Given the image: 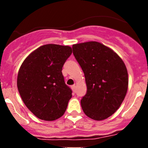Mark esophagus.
I'll list each match as a JSON object with an SVG mask.
<instances>
[{"instance_id": "34e87169", "label": "esophagus", "mask_w": 148, "mask_h": 148, "mask_svg": "<svg viewBox=\"0 0 148 148\" xmlns=\"http://www.w3.org/2000/svg\"><path fill=\"white\" fill-rule=\"evenodd\" d=\"M71 89H72V90H73V92H75V84H74V85H72V86H71Z\"/></svg>"}]
</instances>
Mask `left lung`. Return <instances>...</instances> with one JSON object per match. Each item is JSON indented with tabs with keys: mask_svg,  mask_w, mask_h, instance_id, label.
Here are the masks:
<instances>
[{
	"mask_svg": "<svg viewBox=\"0 0 148 148\" xmlns=\"http://www.w3.org/2000/svg\"><path fill=\"white\" fill-rule=\"evenodd\" d=\"M73 53L85 77L87 91L81 105L86 116L103 120L120 107L128 88V74L122 59L97 41L72 46Z\"/></svg>",
	"mask_w": 148,
	"mask_h": 148,
	"instance_id": "obj_1",
	"label": "left lung"
}]
</instances>
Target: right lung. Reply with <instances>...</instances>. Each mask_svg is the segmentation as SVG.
<instances>
[{
	"label": "right lung",
	"instance_id": "right-lung-1",
	"mask_svg": "<svg viewBox=\"0 0 148 148\" xmlns=\"http://www.w3.org/2000/svg\"><path fill=\"white\" fill-rule=\"evenodd\" d=\"M71 53L70 46L46 44L30 53L19 69V94L28 110L41 120L59 119L66 110L72 91L62 71Z\"/></svg>",
	"mask_w": 148,
	"mask_h": 148
}]
</instances>
